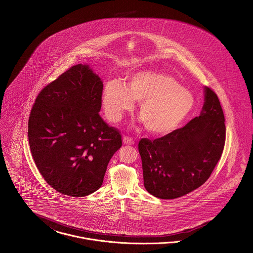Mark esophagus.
<instances>
[{
    "label": "esophagus",
    "instance_id": "obj_1",
    "mask_svg": "<svg viewBox=\"0 0 253 253\" xmlns=\"http://www.w3.org/2000/svg\"><path fill=\"white\" fill-rule=\"evenodd\" d=\"M124 144H126V145H134V140H133V138H131V137H128V136H125L124 137Z\"/></svg>",
    "mask_w": 253,
    "mask_h": 253
}]
</instances>
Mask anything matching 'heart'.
Instances as JSON below:
<instances>
[{
	"instance_id": "obj_1",
	"label": "heart",
	"mask_w": 253,
	"mask_h": 253,
	"mask_svg": "<svg viewBox=\"0 0 253 253\" xmlns=\"http://www.w3.org/2000/svg\"><path fill=\"white\" fill-rule=\"evenodd\" d=\"M139 101V113L149 132H172L191 113L193 95L171 77L155 71H143L128 77L125 86L108 82L103 89L102 105L107 119L118 122Z\"/></svg>"
}]
</instances>
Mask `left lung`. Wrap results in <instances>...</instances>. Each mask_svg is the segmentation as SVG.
I'll return each instance as SVG.
<instances>
[{
	"label": "left lung",
	"instance_id": "8db88e82",
	"mask_svg": "<svg viewBox=\"0 0 253 253\" xmlns=\"http://www.w3.org/2000/svg\"><path fill=\"white\" fill-rule=\"evenodd\" d=\"M225 142L220 101L211 88L205 87L200 116L153 141L140 140L138 148L147 192L160 199H175L198 188L212 173Z\"/></svg>",
	"mask_w": 253,
	"mask_h": 253
}]
</instances>
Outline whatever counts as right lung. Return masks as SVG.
<instances>
[{
	"label": "right lung",
	"mask_w": 253,
	"mask_h": 253,
	"mask_svg": "<svg viewBox=\"0 0 253 253\" xmlns=\"http://www.w3.org/2000/svg\"><path fill=\"white\" fill-rule=\"evenodd\" d=\"M103 87L88 66H73L41 90L29 115L36 167L49 186L67 196L99 189L109 160L122 146L120 131L99 115Z\"/></svg>",
	"instance_id": "add662e5"
}]
</instances>
